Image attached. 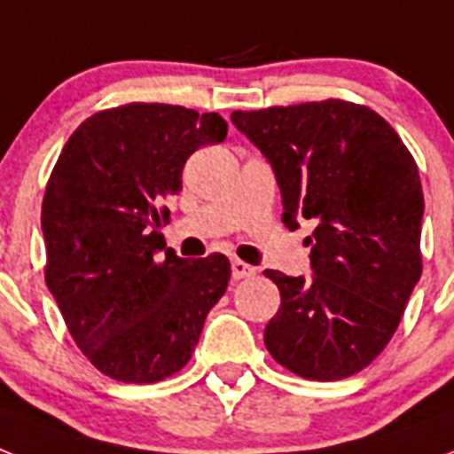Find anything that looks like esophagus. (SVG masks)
<instances>
[{
  "label": "esophagus",
  "instance_id": "esophagus-1",
  "mask_svg": "<svg viewBox=\"0 0 454 454\" xmlns=\"http://www.w3.org/2000/svg\"><path fill=\"white\" fill-rule=\"evenodd\" d=\"M255 275V267H251V265H246V262H241V260H234V262H231V277H234V279H246V277H253Z\"/></svg>",
  "mask_w": 454,
  "mask_h": 454
}]
</instances>
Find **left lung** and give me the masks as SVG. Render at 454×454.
Wrapping results in <instances>:
<instances>
[{
  "label": "left lung",
  "mask_w": 454,
  "mask_h": 454,
  "mask_svg": "<svg viewBox=\"0 0 454 454\" xmlns=\"http://www.w3.org/2000/svg\"><path fill=\"white\" fill-rule=\"evenodd\" d=\"M231 122L272 163L284 224L317 223L305 239L312 277L265 270L282 296L267 350L310 381L353 377L388 346L421 277L419 168L398 132L353 101L234 111Z\"/></svg>",
  "instance_id": "left-lung-1"
}]
</instances>
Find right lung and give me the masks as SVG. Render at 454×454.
<instances>
[{
    "mask_svg": "<svg viewBox=\"0 0 454 454\" xmlns=\"http://www.w3.org/2000/svg\"><path fill=\"white\" fill-rule=\"evenodd\" d=\"M227 122L170 104H125L90 115L70 135L42 201L44 279L84 357L122 384H156L194 353L230 260L177 258L160 227L199 146ZM165 250V254H160Z\"/></svg>",
    "mask_w": 454,
    "mask_h": 454,
    "instance_id": "add662e5",
    "label": "right lung"
}]
</instances>
